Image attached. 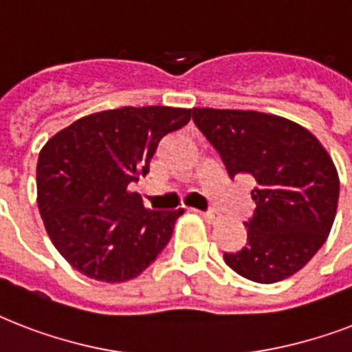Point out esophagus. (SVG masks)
<instances>
[{
    "mask_svg": "<svg viewBox=\"0 0 352 352\" xmlns=\"http://www.w3.org/2000/svg\"><path fill=\"white\" fill-rule=\"evenodd\" d=\"M199 215H201V217H203L206 223H215V221H217V217H219V215L215 214V212H199Z\"/></svg>",
    "mask_w": 352,
    "mask_h": 352,
    "instance_id": "esophagus-1",
    "label": "esophagus"
}]
</instances>
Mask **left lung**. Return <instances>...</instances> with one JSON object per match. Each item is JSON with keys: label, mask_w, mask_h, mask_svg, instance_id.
<instances>
[{"label": "left lung", "mask_w": 352, "mask_h": 352, "mask_svg": "<svg viewBox=\"0 0 352 352\" xmlns=\"http://www.w3.org/2000/svg\"><path fill=\"white\" fill-rule=\"evenodd\" d=\"M195 126L219 151L228 175L256 179L246 245L225 263L256 283L290 278L333 228L340 179L331 155L300 124L259 111L193 107Z\"/></svg>", "instance_id": "obj_1"}]
</instances>
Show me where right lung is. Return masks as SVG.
Masks as SVG:
<instances>
[{
    "instance_id": "add662e5",
    "label": "right lung",
    "mask_w": 352,
    "mask_h": 352,
    "mask_svg": "<svg viewBox=\"0 0 352 352\" xmlns=\"http://www.w3.org/2000/svg\"><path fill=\"white\" fill-rule=\"evenodd\" d=\"M192 109L120 107L87 115L41 148L36 168L38 208L52 245L96 281L137 278L171 239L184 210L144 208L129 192L168 133L186 126Z\"/></svg>"
}]
</instances>
